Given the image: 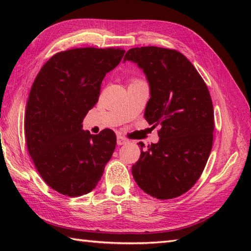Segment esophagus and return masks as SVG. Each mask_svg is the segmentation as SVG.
<instances>
[{"label": "esophagus", "mask_w": 251, "mask_h": 251, "mask_svg": "<svg viewBox=\"0 0 251 251\" xmlns=\"http://www.w3.org/2000/svg\"><path fill=\"white\" fill-rule=\"evenodd\" d=\"M128 142V140L126 139V138H124V137H117V145L119 146H123V145H126V143Z\"/></svg>", "instance_id": "obj_1"}]
</instances>
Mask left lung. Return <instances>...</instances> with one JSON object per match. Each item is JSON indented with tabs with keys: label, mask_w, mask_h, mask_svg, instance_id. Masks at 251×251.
I'll return each instance as SVG.
<instances>
[{
	"label": "left lung",
	"mask_w": 251,
	"mask_h": 251,
	"mask_svg": "<svg viewBox=\"0 0 251 251\" xmlns=\"http://www.w3.org/2000/svg\"><path fill=\"white\" fill-rule=\"evenodd\" d=\"M137 63L150 86L145 119L161 125L159 140L143 150L131 173L139 188L158 200L189 191L209 157L214 108L204 79L188 58L175 50L147 46L130 49L124 61Z\"/></svg>",
	"instance_id": "8db88e82"
}]
</instances>
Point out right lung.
<instances>
[{"label": "right lung", "instance_id": "obj_1", "mask_svg": "<svg viewBox=\"0 0 251 251\" xmlns=\"http://www.w3.org/2000/svg\"><path fill=\"white\" fill-rule=\"evenodd\" d=\"M121 49H74L52 56L32 85L25 116L30 156L51 189L81 196L96 188L116 146L113 130H83L98 102L105 74L124 56Z\"/></svg>", "mask_w": 251, "mask_h": 251}]
</instances>
